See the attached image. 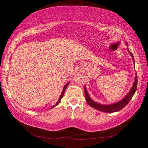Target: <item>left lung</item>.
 Masks as SVG:
<instances>
[{
    "label": "left lung",
    "mask_w": 148,
    "mask_h": 148,
    "mask_svg": "<svg viewBox=\"0 0 148 148\" xmlns=\"http://www.w3.org/2000/svg\"><path fill=\"white\" fill-rule=\"evenodd\" d=\"M127 45H128L127 43ZM128 51L129 53H130L131 56H132L133 61H134L135 60H134V58H133L132 53L129 51V49H128ZM137 75L136 74L134 83H133L132 88H131V90L129 91L128 94H127L124 98L119 101V102L114 103V104H109V105L100 104H98V103H97V102H95L94 101H93L92 99L90 98V96H89L88 92H87L86 87H85L84 91H85V96H86V102L91 107L96 109V110L102 111V112H117V111H119V110H121V109H123L127 104H128L129 102H130V100H131V98H132V97L133 96V95H134V94H135V91H136V90H137Z\"/></svg>",
    "instance_id": "8db88e82"
}]
</instances>
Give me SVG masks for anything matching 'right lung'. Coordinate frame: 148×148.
Here are the masks:
<instances>
[{
    "label": "right lung",
    "instance_id": "1",
    "mask_svg": "<svg viewBox=\"0 0 148 148\" xmlns=\"http://www.w3.org/2000/svg\"><path fill=\"white\" fill-rule=\"evenodd\" d=\"M69 84V82H68V83H66V84H65V86H64V88H63V90H62V94H61V95H60V98H59V99H58V102H56V105L55 106H56V105H58V103H59L60 102V100H61V98H62V96H63V95H64V91H65V90H66V88H67V86H68V85ZM53 106L51 108H54V106Z\"/></svg>",
    "mask_w": 148,
    "mask_h": 148
}]
</instances>
